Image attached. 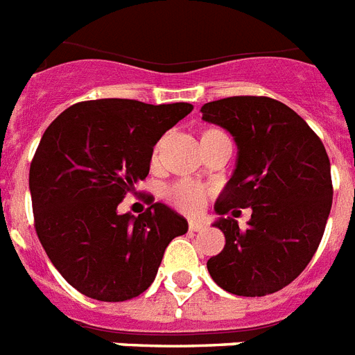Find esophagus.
<instances>
[{"instance_id": "esophagus-1", "label": "esophagus", "mask_w": 355, "mask_h": 355, "mask_svg": "<svg viewBox=\"0 0 355 355\" xmlns=\"http://www.w3.org/2000/svg\"><path fill=\"white\" fill-rule=\"evenodd\" d=\"M206 224L198 223V220H189V232H202Z\"/></svg>"}]
</instances>
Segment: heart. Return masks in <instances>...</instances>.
Segmentation results:
<instances>
[{"mask_svg":"<svg viewBox=\"0 0 355 355\" xmlns=\"http://www.w3.org/2000/svg\"><path fill=\"white\" fill-rule=\"evenodd\" d=\"M217 129H209V131L202 132V138L211 137V135H217ZM200 138V140H202ZM160 146L155 148V157H157ZM211 195V189L200 182H191V180H180V182H175L166 189V198L175 207H178L180 211L187 213V215H197L204 209L207 198Z\"/></svg>","mask_w":355,"mask_h":355,"instance_id":"obj_1","label":"heart"}]
</instances>
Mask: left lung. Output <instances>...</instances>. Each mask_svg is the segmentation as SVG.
<instances>
[{"label": "left lung", "instance_id": "left-lung-1", "mask_svg": "<svg viewBox=\"0 0 355 355\" xmlns=\"http://www.w3.org/2000/svg\"><path fill=\"white\" fill-rule=\"evenodd\" d=\"M202 120L237 144V166L215 202L213 226L226 244L207 261L218 286L262 297L288 286L318 252L330 207V160L321 138L297 112L268 96H232L204 103ZM252 207L246 230L232 218ZM232 212V218L223 215Z\"/></svg>", "mask_w": 355, "mask_h": 355}]
</instances>
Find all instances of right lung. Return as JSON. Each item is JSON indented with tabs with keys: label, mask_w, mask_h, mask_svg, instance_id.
<instances>
[{
	"label": "right lung",
	"mask_w": 355,
	"mask_h": 355,
	"mask_svg": "<svg viewBox=\"0 0 355 355\" xmlns=\"http://www.w3.org/2000/svg\"><path fill=\"white\" fill-rule=\"evenodd\" d=\"M191 103L102 98L71 105L43 132L28 187L34 227L63 279L96 301L120 302L151 286L187 220L162 202L140 213L118 204L148 177L153 148Z\"/></svg>",
	"instance_id": "1"
}]
</instances>
